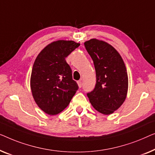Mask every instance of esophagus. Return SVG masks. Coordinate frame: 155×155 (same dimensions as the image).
<instances>
[{
	"label": "esophagus",
	"mask_w": 155,
	"mask_h": 155,
	"mask_svg": "<svg viewBox=\"0 0 155 155\" xmlns=\"http://www.w3.org/2000/svg\"><path fill=\"white\" fill-rule=\"evenodd\" d=\"M77 84H78V87H79V88H81V87L82 86V81H81V80L78 81H77Z\"/></svg>",
	"instance_id": "esophagus-1"
}]
</instances>
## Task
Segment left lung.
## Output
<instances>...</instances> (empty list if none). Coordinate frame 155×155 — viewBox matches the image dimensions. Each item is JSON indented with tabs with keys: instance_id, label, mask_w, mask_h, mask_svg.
Listing matches in <instances>:
<instances>
[{
	"instance_id": "8db88e82",
	"label": "left lung",
	"mask_w": 155,
	"mask_h": 155,
	"mask_svg": "<svg viewBox=\"0 0 155 155\" xmlns=\"http://www.w3.org/2000/svg\"><path fill=\"white\" fill-rule=\"evenodd\" d=\"M84 45L94 63L96 84L87 93L93 107L109 115L120 107L126 98L128 79L123 59L116 49L103 41L92 38Z\"/></svg>"
}]
</instances>
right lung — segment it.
I'll use <instances>...</instances> for the list:
<instances>
[{
  "mask_svg": "<svg viewBox=\"0 0 155 155\" xmlns=\"http://www.w3.org/2000/svg\"><path fill=\"white\" fill-rule=\"evenodd\" d=\"M79 45L73 41H54L35 60L30 86L37 105L48 114L55 115L64 110L78 90L65 58Z\"/></svg>",
  "mask_w": 155,
  "mask_h": 155,
  "instance_id": "obj_1",
  "label": "right lung"
}]
</instances>
